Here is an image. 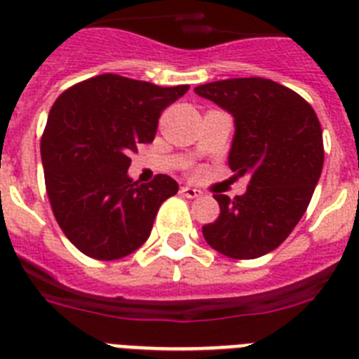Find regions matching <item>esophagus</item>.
<instances>
[{"mask_svg":"<svg viewBox=\"0 0 359 359\" xmlns=\"http://www.w3.org/2000/svg\"><path fill=\"white\" fill-rule=\"evenodd\" d=\"M182 192H183V196H187V198H191V200H196V198H201V194H203V192H201L200 189H196V187H191V185L182 187Z\"/></svg>","mask_w":359,"mask_h":359,"instance_id":"34e87169","label":"esophagus"}]
</instances>
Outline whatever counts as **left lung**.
Returning <instances> with one entry per match:
<instances>
[{"mask_svg":"<svg viewBox=\"0 0 359 359\" xmlns=\"http://www.w3.org/2000/svg\"><path fill=\"white\" fill-rule=\"evenodd\" d=\"M194 92L232 114L229 167L250 176L243 196L214 194L219 216L203 226L205 240L229 258H259L287 240L311 203L325 156L318 116L265 78L222 79Z\"/></svg>","mask_w":359,"mask_h":359,"instance_id":"8db88e82","label":"left lung"}]
</instances>
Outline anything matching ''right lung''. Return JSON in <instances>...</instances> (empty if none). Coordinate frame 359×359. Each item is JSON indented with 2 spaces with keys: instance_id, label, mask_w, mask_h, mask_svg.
I'll list each match as a JSON object with an SVG mask.
<instances>
[{
  "instance_id": "1",
  "label": "right lung",
  "mask_w": 359,
  "mask_h": 359,
  "mask_svg": "<svg viewBox=\"0 0 359 359\" xmlns=\"http://www.w3.org/2000/svg\"><path fill=\"white\" fill-rule=\"evenodd\" d=\"M187 90L189 85L158 87L101 74L70 87L52 105L41 137L45 187L56 222L76 249L112 262L145 243L177 183L158 174L137 185L127 174L128 156L154 140L165 107Z\"/></svg>"
}]
</instances>
